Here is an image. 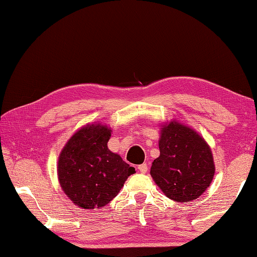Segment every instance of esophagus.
<instances>
[{"mask_svg":"<svg viewBox=\"0 0 257 257\" xmlns=\"http://www.w3.org/2000/svg\"><path fill=\"white\" fill-rule=\"evenodd\" d=\"M138 171L141 172V173H143V174L146 173V172L148 171V167H147L146 163H145V164H141V165H139V166H138Z\"/></svg>","mask_w":257,"mask_h":257,"instance_id":"esophagus-1","label":"esophagus"}]
</instances>
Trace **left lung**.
I'll list each match as a JSON object with an SVG mask.
<instances>
[{
	"label": "left lung",
	"mask_w": 257,
	"mask_h": 257,
	"mask_svg": "<svg viewBox=\"0 0 257 257\" xmlns=\"http://www.w3.org/2000/svg\"><path fill=\"white\" fill-rule=\"evenodd\" d=\"M160 157L154 160L151 175L167 198L189 202L211 184L214 163L211 149L192 128L170 121L161 130Z\"/></svg>",
	"instance_id": "1"
}]
</instances>
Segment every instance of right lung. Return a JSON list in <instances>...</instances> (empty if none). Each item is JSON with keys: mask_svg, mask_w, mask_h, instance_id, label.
<instances>
[{"mask_svg": "<svg viewBox=\"0 0 257 257\" xmlns=\"http://www.w3.org/2000/svg\"><path fill=\"white\" fill-rule=\"evenodd\" d=\"M111 130L86 124L73 135L58 157L57 173L64 193L83 209H96L115 198L134 167L110 152Z\"/></svg>", "mask_w": 257, "mask_h": 257, "instance_id": "obj_1", "label": "right lung"}]
</instances>
